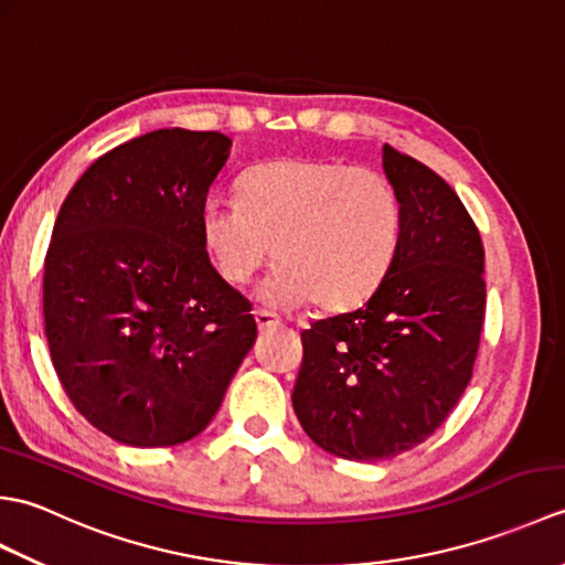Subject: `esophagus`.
<instances>
[{
	"label": "esophagus",
	"instance_id": "obj_1",
	"mask_svg": "<svg viewBox=\"0 0 565 565\" xmlns=\"http://www.w3.org/2000/svg\"><path fill=\"white\" fill-rule=\"evenodd\" d=\"M255 320H257V328H259V330H267V328L279 326V318H276V316L271 313V310H257Z\"/></svg>",
	"mask_w": 565,
	"mask_h": 565
}]
</instances>
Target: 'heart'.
Returning <instances> with one entry per match:
<instances>
[{
  "instance_id": "b5f03b06",
  "label": "heart",
  "mask_w": 565,
  "mask_h": 565,
  "mask_svg": "<svg viewBox=\"0 0 565 565\" xmlns=\"http://www.w3.org/2000/svg\"><path fill=\"white\" fill-rule=\"evenodd\" d=\"M201 243L221 279L243 286L271 259L269 303L354 308L379 289L401 243V199L386 177L334 160L279 158L239 179L237 201L209 199Z\"/></svg>"
}]
</instances>
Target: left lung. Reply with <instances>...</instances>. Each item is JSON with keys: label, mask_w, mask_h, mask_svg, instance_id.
Returning a JSON list of instances; mask_svg holds the SVG:
<instances>
[{"label": "left lung", "mask_w": 565, "mask_h": 565, "mask_svg": "<svg viewBox=\"0 0 565 565\" xmlns=\"http://www.w3.org/2000/svg\"><path fill=\"white\" fill-rule=\"evenodd\" d=\"M401 243L364 306L301 332L294 411L318 447L381 461L423 444L473 374L486 318L481 233L427 164L383 148Z\"/></svg>", "instance_id": "left-lung-1"}]
</instances>
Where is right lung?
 Returning <instances> with one entry per match:
<instances>
[{
  "instance_id": "add662e5",
  "label": "right lung",
  "mask_w": 565,
  "mask_h": 565,
  "mask_svg": "<svg viewBox=\"0 0 565 565\" xmlns=\"http://www.w3.org/2000/svg\"><path fill=\"white\" fill-rule=\"evenodd\" d=\"M231 138L162 128L109 150L70 189L43 274L45 338L70 403L128 447L206 427L257 338L199 218Z\"/></svg>"
}]
</instances>
